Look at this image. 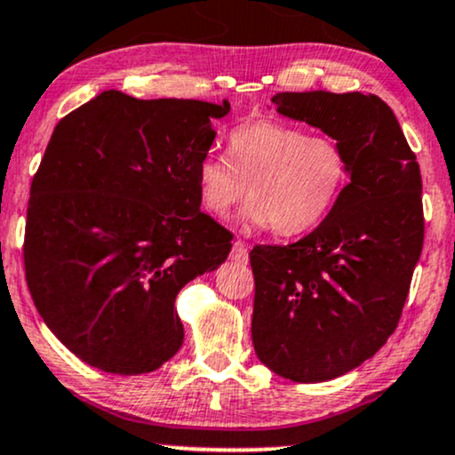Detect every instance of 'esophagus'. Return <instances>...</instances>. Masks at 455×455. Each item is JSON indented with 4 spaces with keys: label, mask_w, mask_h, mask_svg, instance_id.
<instances>
[{
    "label": "esophagus",
    "mask_w": 455,
    "mask_h": 455,
    "mask_svg": "<svg viewBox=\"0 0 455 455\" xmlns=\"http://www.w3.org/2000/svg\"><path fill=\"white\" fill-rule=\"evenodd\" d=\"M231 259L235 262H248V245H245L243 242H235L233 248H231Z\"/></svg>",
    "instance_id": "34e87169"
}]
</instances>
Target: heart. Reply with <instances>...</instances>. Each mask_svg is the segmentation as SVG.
<instances>
[{
    "instance_id": "obj_1",
    "label": "heart",
    "mask_w": 455,
    "mask_h": 455,
    "mask_svg": "<svg viewBox=\"0 0 455 455\" xmlns=\"http://www.w3.org/2000/svg\"><path fill=\"white\" fill-rule=\"evenodd\" d=\"M227 155L196 167V193L213 216L251 201L245 218L282 237L315 228L346 188L349 161L331 135L307 133L273 118L239 123L227 135Z\"/></svg>"
}]
</instances>
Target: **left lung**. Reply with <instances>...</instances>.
Listing matches in <instances>:
<instances>
[{
    "label": "left lung",
    "instance_id": "8db88e82",
    "mask_svg": "<svg viewBox=\"0 0 455 455\" xmlns=\"http://www.w3.org/2000/svg\"><path fill=\"white\" fill-rule=\"evenodd\" d=\"M271 101L337 140L349 161V184L315 231L250 251L256 355L273 373L315 384L363 364L396 331L424 245L421 175L377 95L277 92Z\"/></svg>",
    "mask_w": 455,
    "mask_h": 455
}]
</instances>
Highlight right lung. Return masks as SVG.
Returning <instances> with one entry per match:
<instances>
[{
	"mask_svg": "<svg viewBox=\"0 0 455 455\" xmlns=\"http://www.w3.org/2000/svg\"><path fill=\"white\" fill-rule=\"evenodd\" d=\"M228 109L103 91L54 127L27 205L25 280L86 364L150 373L182 347L175 297L231 251L196 193L212 120Z\"/></svg>",
	"mask_w": 455,
	"mask_h": 455,
	"instance_id": "1",
	"label": "right lung"
}]
</instances>
